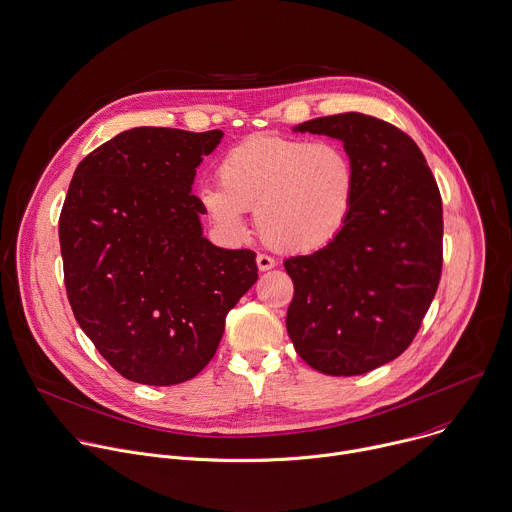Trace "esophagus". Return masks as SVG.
<instances>
[{"label": "esophagus", "mask_w": 512, "mask_h": 512, "mask_svg": "<svg viewBox=\"0 0 512 512\" xmlns=\"http://www.w3.org/2000/svg\"><path fill=\"white\" fill-rule=\"evenodd\" d=\"M277 263H275V259L273 257H269V255H257V267H259V271H269V269H273Z\"/></svg>", "instance_id": "1"}]
</instances>
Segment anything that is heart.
<instances>
[{
  "mask_svg": "<svg viewBox=\"0 0 512 512\" xmlns=\"http://www.w3.org/2000/svg\"><path fill=\"white\" fill-rule=\"evenodd\" d=\"M218 185H201L197 201L213 227L243 239V211H255L265 245L281 253H313L331 245L352 221L358 170L350 152L331 140L259 132L229 148Z\"/></svg>",
  "mask_w": 512,
  "mask_h": 512,
  "instance_id": "heart-1",
  "label": "heart"
}]
</instances>
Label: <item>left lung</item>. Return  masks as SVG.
<instances>
[{
    "label": "left lung",
    "mask_w": 512,
    "mask_h": 512,
    "mask_svg": "<svg viewBox=\"0 0 512 512\" xmlns=\"http://www.w3.org/2000/svg\"><path fill=\"white\" fill-rule=\"evenodd\" d=\"M339 138L358 170L352 221L331 245L285 259L295 293L287 333L327 376L368 374L408 350L442 275V197L418 144L376 116L297 126Z\"/></svg>",
    "instance_id": "obj_1"
}]
</instances>
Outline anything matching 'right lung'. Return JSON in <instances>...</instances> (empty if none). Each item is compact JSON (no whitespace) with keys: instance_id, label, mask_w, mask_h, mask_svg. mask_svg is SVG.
<instances>
[{"instance_id":"add662e5","label":"right lung","mask_w":512,"mask_h":512,"mask_svg":"<svg viewBox=\"0 0 512 512\" xmlns=\"http://www.w3.org/2000/svg\"><path fill=\"white\" fill-rule=\"evenodd\" d=\"M223 130L140 126L76 168L60 249L74 317L126 380L175 386L215 356L225 317L257 281L255 253L203 237L191 193Z\"/></svg>"}]
</instances>
